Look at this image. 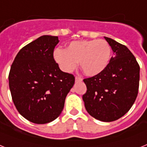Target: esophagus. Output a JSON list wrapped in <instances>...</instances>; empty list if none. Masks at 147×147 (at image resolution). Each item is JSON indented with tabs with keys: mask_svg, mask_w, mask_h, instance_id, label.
I'll list each match as a JSON object with an SVG mask.
<instances>
[{
	"mask_svg": "<svg viewBox=\"0 0 147 147\" xmlns=\"http://www.w3.org/2000/svg\"><path fill=\"white\" fill-rule=\"evenodd\" d=\"M75 80H76V82H82V79L81 77H79V76H76Z\"/></svg>",
	"mask_w": 147,
	"mask_h": 147,
	"instance_id": "1",
	"label": "esophagus"
}]
</instances>
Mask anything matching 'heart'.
Listing matches in <instances>:
<instances>
[{
  "label": "heart",
  "instance_id": "obj_1",
  "mask_svg": "<svg viewBox=\"0 0 147 147\" xmlns=\"http://www.w3.org/2000/svg\"><path fill=\"white\" fill-rule=\"evenodd\" d=\"M112 55L110 44L105 40L73 41L66 49L57 48L54 51V59L59 68L70 73L80 65L85 74L94 76L107 67Z\"/></svg>",
  "mask_w": 147,
  "mask_h": 147
}]
</instances>
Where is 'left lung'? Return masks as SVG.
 <instances>
[{
  "label": "left lung",
  "instance_id": "8db88e82",
  "mask_svg": "<svg viewBox=\"0 0 147 147\" xmlns=\"http://www.w3.org/2000/svg\"><path fill=\"white\" fill-rule=\"evenodd\" d=\"M113 56L107 67L99 74L84 80L86 93L82 96L90 115L105 122H110L125 115L138 96L140 67L127 46L109 37Z\"/></svg>",
  "mask_w": 147,
  "mask_h": 147
}]
</instances>
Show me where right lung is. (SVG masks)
<instances>
[{
  "label": "right lung",
  "instance_id": "1",
  "mask_svg": "<svg viewBox=\"0 0 147 147\" xmlns=\"http://www.w3.org/2000/svg\"><path fill=\"white\" fill-rule=\"evenodd\" d=\"M59 42L57 36H41L20 49L11 66L13 102L19 113L34 124L55 120L74 85V76L61 71L53 57Z\"/></svg>",
  "mask_w": 147,
  "mask_h": 147
}]
</instances>
